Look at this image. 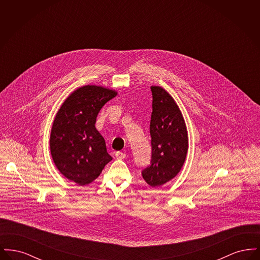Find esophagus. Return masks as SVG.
<instances>
[{
  "label": "esophagus",
  "instance_id": "obj_1",
  "mask_svg": "<svg viewBox=\"0 0 260 260\" xmlns=\"http://www.w3.org/2000/svg\"><path fill=\"white\" fill-rule=\"evenodd\" d=\"M115 156H116V158L117 159H120V160H123L124 159L125 157H126V155L123 153V152H121V151H117L116 153H115Z\"/></svg>",
  "mask_w": 260,
  "mask_h": 260
}]
</instances>
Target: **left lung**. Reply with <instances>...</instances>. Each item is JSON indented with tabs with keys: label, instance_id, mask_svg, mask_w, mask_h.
Returning <instances> with one entry per match:
<instances>
[{
	"label": "left lung",
	"instance_id": "8db88e82",
	"mask_svg": "<svg viewBox=\"0 0 260 260\" xmlns=\"http://www.w3.org/2000/svg\"><path fill=\"white\" fill-rule=\"evenodd\" d=\"M150 136V166L142 171L143 179L152 187H160L180 172L188 150L185 121L177 104L162 87L153 86Z\"/></svg>",
	"mask_w": 260,
	"mask_h": 260
}]
</instances>
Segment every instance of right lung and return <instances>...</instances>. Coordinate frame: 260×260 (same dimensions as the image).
Returning <instances> with one entry per match:
<instances>
[{
    "mask_svg": "<svg viewBox=\"0 0 260 260\" xmlns=\"http://www.w3.org/2000/svg\"><path fill=\"white\" fill-rule=\"evenodd\" d=\"M117 92L105 87L85 86L63 102L50 133V154L58 171L79 185L89 184L111 161L105 140L95 128L103 105Z\"/></svg>",
    "mask_w": 260,
    "mask_h": 260,
    "instance_id": "add662e5",
    "label": "right lung"
}]
</instances>
